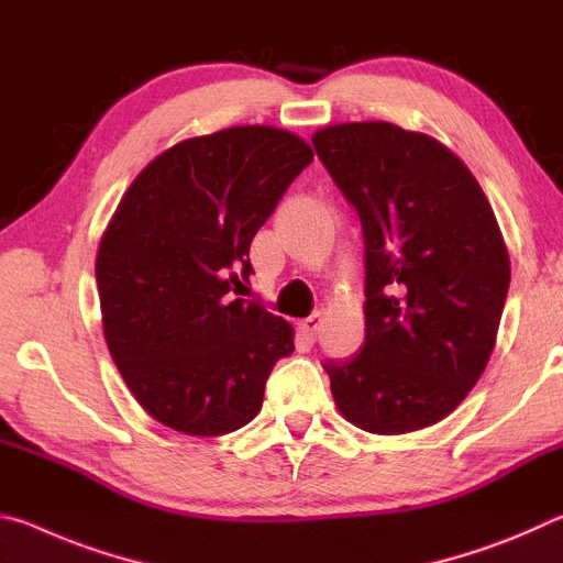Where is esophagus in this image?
<instances>
[{"instance_id":"1","label":"esophagus","mask_w":563,"mask_h":563,"mask_svg":"<svg viewBox=\"0 0 563 563\" xmlns=\"http://www.w3.org/2000/svg\"><path fill=\"white\" fill-rule=\"evenodd\" d=\"M320 328H322V316H320V312H312L310 318L300 320V332H302V335L308 338V340H316Z\"/></svg>"}]
</instances>
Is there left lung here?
<instances>
[{"label":"left lung","mask_w":563,"mask_h":563,"mask_svg":"<svg viewBox=\"0 0 563 563\" xmlns=\"http://www.w3.org/2000/svg\"><path fill=\"white\" fill-rule=\"evenodd\" d=\"M312 146L365 238V345L322 362L342 417L375 434L440 422L482 377L509 292V253L472 170L387 121L338 123Z\"/></svg>","instance_id":"1"}]
</instances>
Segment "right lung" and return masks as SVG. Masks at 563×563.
I'll use <instances>...</instances> for the list:
<instances>
[{
	"label": "right lung",
	"mask_w": 563,
	"mask_h": 563,
	"mask_svg": "<svg viewBox=\"0 0 563 563\" xmlns=\"http://www.w3.org/2000/svg\"><path fill=\"white\" fill-rule=\"evenodd\" d=\"M310 161L302 139L273 126L186 139L141 170L109 221L103 338L136 402L170 430H241L295 350L290 322L241 295L255 233Z\"/></svg>",
	"instance_id": "obj_1"
}]
</instances>
